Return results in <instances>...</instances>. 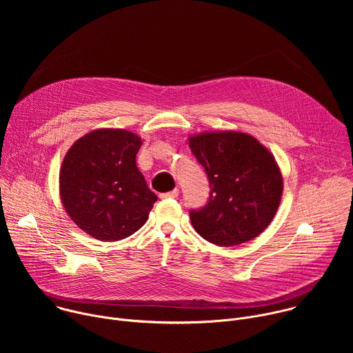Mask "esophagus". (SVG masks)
<instances>
[{"instance_id":"1","label":"esophagus","mask_w":353,"mask_h":353,"mask_svg":"<svg viewBox=\"0 0 353 353\" xmlns=\"http://www.w3.org/2000/svg\"><path fill=\"white\" fill-rule=\"evenodd\" d=\"M177 195H179V190L174 188V190H172V191H169V192L161 194V198H176Z\"/></svg>"}]
</instances>
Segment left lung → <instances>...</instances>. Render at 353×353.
Masks as SVG:
<instances>
[{"label": "left lung", "instance_id": "8db88e82", "mask_svg": "<svg viewBox=\"0 0 353 353\" xmlns=\"http://www.w3.org/2000/svg\"><path fill=\"white\" fill-rule=\"evenodd\" d=\"M191 152L210 181L207 204L190 211L195 232L207 241L232 247L263 233L282 196V176L274 157L243 132L191 137Z\"/></svg>", "mask_w": 353, "mask_h": 353}]
</instances>
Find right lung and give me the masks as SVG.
Listing matches in <instances>:
<instances>
[{"mask_svg": "<svg viewBox=\"0 0 353 353\" xmlns=\"http://www.w3.org/2000/svg\"><path fill=\"white\" fill-rule=\"evenodd\" d=\"M141 138L124 130H96L65 155L60 192L65 211L88 234L116 241L135 233L158 201L137 168Z\"/></svg>", "mask_w": 353, "mask_h": 353, "instance_id": "add662e5", "label": "right lung"}]
</instances>
